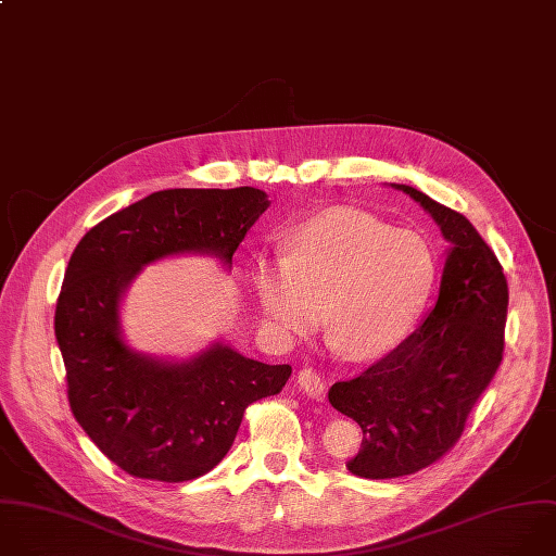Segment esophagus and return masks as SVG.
Here are the masks:
<instances>
[{
  "mask_svg": "<svg viewBox=\"0 0 556 556\" xmlns=\"http://www.w3.org/2000/svg\"><path fill=\"white\" fill-rule=\"evenodd\" d=\"M296 380H299L301 391H303L307 397H312V400H316V402H323V400H325V389H327V384H325V380H323L320 374L312 371V368H303V371L299 374Z\"/></svg>",
  "mask_w": 556,
  "mask_h": 556,
  "instance_id": "obj_1",
  "label": "esophagus"
}]
</instances>
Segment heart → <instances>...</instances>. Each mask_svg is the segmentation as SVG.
I'll use <instances>...</instances> for the list:
<instances>
[{"label":"heart","mask_w":556,"mask_h":556,"mask_svg":"<svg viewBox=\"0 0 556 556\" xmlns=\"http://www.w3.org/2000/svg\"><path fill=\"white\" fill-rule=\"evenodd\" d=\"M437 279L430 244L355 210H331L286 236L283 260L260 257L253 288L266 331L286 344L325 323L351 357L397 346Z\"/></svg>","instance_id":"b5f03b06"}]
</instances>
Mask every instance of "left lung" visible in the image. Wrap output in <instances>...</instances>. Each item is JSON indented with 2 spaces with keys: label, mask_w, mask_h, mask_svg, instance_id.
Returning <instances> with one entry per match:
<instances>
[{
  "label": "left lung",
  "mask_w": 556,
  "mask_h": 556,
  "mask_svg": "<svg viewBox=\"0 0 556 556\" xmlns=\"http://www.w3.org/2000/svg\"><path fill=\"white\" fill-rule=\"evenodd\" d=\"M393 188L430 212L452 249L424 325L329 389V404L362 428V447L346 469L371 480L415 473L456 445L502 362L508 307L502 264L471 223L410 185Z\"/></svg>",
  "instance_id": "1"
}]
</instances>
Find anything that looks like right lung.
Returning <instances> with one entry per match:
<instances>
[{"mask_svg": "<svg viewBox=\"0 0 556 556\" xmlns=\"http://www.w3.org/2000/svg\"><path fill=\"white\" fill-rule=\"evenodd\" d=\"M268 210L255 188L163 190L104 218L72 253L54 312L70 408L119 469L185 482L231 450L247 408L277 395L290 364H264L214 344L165 364L130 351L119 336V296L150 262L212 253L225 264Z\"/></svg>", "mask_w": 556, "mask_h": 556, "instance_id": "1", "label": "right lung"}]
</instances>
